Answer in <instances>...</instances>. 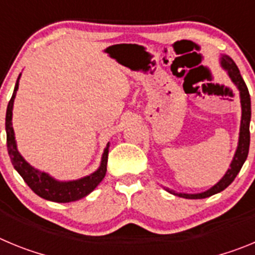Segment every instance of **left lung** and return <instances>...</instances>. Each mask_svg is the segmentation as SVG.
Instances as JSON below:
<instances>
[{
  "label": "left lung",
  "mask_w": 255,
  "mask_h": 255,
  "mask_svg": "<svg viewBox=\"0 0 255 255\" xmlns=\"http://www.w3.org/2000/svg\"><path fill=\"white\" fill-rule=\"evenodd\" d=\"M221 65L229 74L230 79L233 80L234 84L239 89L240 93V103H242V124H240V135H239V144L238 149H236L235 155H234L233 162L230 164V168L227 172L225 173V176L216 184L215 186H212L204 193H199V194H184V193H175L173 190L166 188L168 193L173 195H179L181 198H186V199H203V198H208L213 194H217L220 191L225 190L231 182L235 180L236 175L239 171L242 170L243 164H244L245 159L249 153V144H251V131H249V124H251L252 117V107H251V96H249V91L245 84L244 79L240 75L238 66L234 62V60L229 56H222L221 57Z\"/></svg>",
  "instance_id": "left-lung-1"
}]
</instances>
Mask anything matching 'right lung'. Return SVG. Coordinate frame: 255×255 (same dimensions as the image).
Instances as JSON below:
<instances>
[{
    "mask_svg": "<svg viewBox=\"0 0 255 255\" xmlns=\"http://www.w3.org/2000/svg\"><path fill=\"white\" fill-rule=\"evenodd\" d=\"M19 78H17L16 84H15L12 97H11L10 102L7 105V111H6V136H7L6 140H7L8 155H10V159L13 164V168L20 173V176L28 184L29 188L43 199L57 202V203H69V202H75V200L87 197L106 176L110 144H107V147L103 152L100 168L96 172L91 173L89 176L82 177L79 180L57 181V180L49 176L48 173L42 172V171L30 166L25 159L22 158V155L17 150L15 132L12 129V106L17 88H19Z\"/></svg>",
    "mask_w": 255,
    "mask_h": 255,
    "instance_id": "1",
    "label": "right lung"
}]
</instances>
